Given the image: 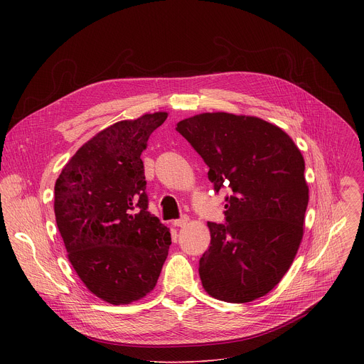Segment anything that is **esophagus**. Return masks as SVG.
<instances>
[{
    "label": "esophagus",
    "instance_id": "1",
    "mask_svg": "<svg viewBox=\"0 0 364 364\" xmlns=\"http://www.w3.org/2000/svg\"><path fill=\"white\" fill-rule=\"evenodd\" d=\"M187 223H188V218H187V216H183L181 219H177V220L173 222V225H174L176 228H183V226H186Z\"/></svg>",
    "mask_w": 364,
    "mask_h": 364
}]
</instances>
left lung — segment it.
I'll return each mask as SVG.
<instances>
[{"label":"left lung","instance_id":"8db88e82","mask_svg":"<svg viewBox=\"0 0 364 364\" xmlns=\"http://www.w3.org/2000/svg\"><path fill=\"white\" fill-rule=\"evenodd\" d=\"M177 131L209 166L219 193L230 188L228 225L207 223L210 246L200 259L204 291L243 304L272 291L292 265L304 236L308 184L299 148L257 117L204 112Z\"/></svg>","mask_w":364,"mask_h":364}]
</instances>
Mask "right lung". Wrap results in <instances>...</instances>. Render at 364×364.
Masks as SVG:
<instances>
[{"label":"right lung","mask_w":364,"mask_h":364,"mask_svg":"<svg viewBox=\"0 0 364 364\" xmlns=\"http://www.w3.org/2000/svg\"><path fill=\"white\" fill-rule=\"evenodd\" d=\"M167 112L119 121L85 142L55 186V215L68 259L85 287L112 305L148 295L171 245L151 215L141 154Z\"/></svg>","instance_id":"obj_1"}]
</instances>
